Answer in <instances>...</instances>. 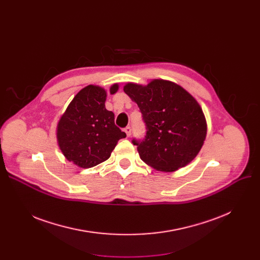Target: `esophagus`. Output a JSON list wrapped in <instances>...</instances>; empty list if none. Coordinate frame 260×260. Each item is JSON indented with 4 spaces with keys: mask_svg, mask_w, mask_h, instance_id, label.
I'll list each match as a JSON object with an SVG mask.
<instances>
[{
    "mask_svg": "<svg viewBox=\"0 0 260 260\" xmlns=\"http://www.w3.org/2000/svg\"><path fill=\"white\" fill-rule=\"evenodd\" d=\"M124 132H125V134H126L127 137H129V136H131V133H132V128H131L129 126H126V127L124 128Z\"/></svg>",
    "mask_w": 260,
    "mask_h": 260,
    "instance_id": "1",
    "label": "esophagus"
}]
</instances>
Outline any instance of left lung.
<instances>
[{"instance_id":"obj_1","label":"left lung","mask_w":260,"mask_h":260,"mask_svg":"<svg viewBox=\"0 0 260 260\" xmlns=\"http://www.w3.org/2000/svg\"><path fill=\"white\" fill-rule=\"evenodd\" d=\"M123 89L138 104L146 126L142 140L133 139L141 160L161 172L187 166L207 136L206 118L193 95L166 80H153L145 86L127 83Z\"/></svg>"}]
</instances>
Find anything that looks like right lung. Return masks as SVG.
<instances>
[{
    "label": "right lung",
    "instance_id": "obj_1",
    "mask_svg": "<svg viewBox=\"0 0 260 260\" xmlns=\"http://www.w3.org/2000/svg\"><path fill=\"white\" fill-rule=\"evenodd\" d=\"M111 86V93L118 90ZM106 91L95 85L82 88L67 106L57 127L60 149L68 161L89 169L111 157L126 134L115 125V115L105 108Z\"/></svg>",
    "mask_w": 260,
    "mask_h": 260
}]
</instances>
